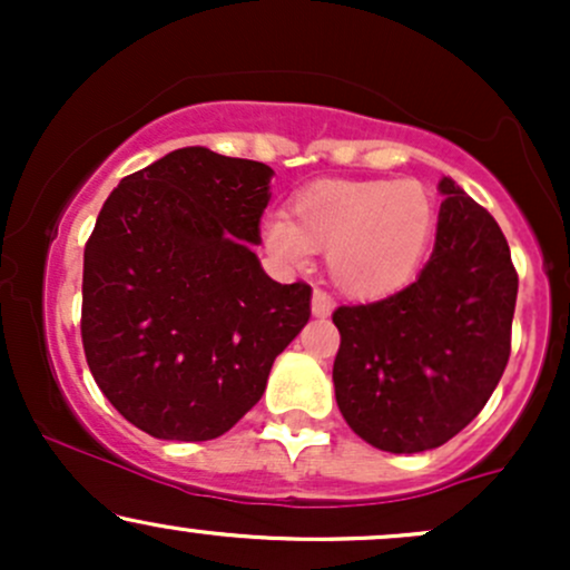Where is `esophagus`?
Segmentation results:
<instances>
[{
	"label": "esophagus",
	"mask_w": 570,
	"mask_h": 570,
	"mask_svg": "<svg viewBox=\"0 0 570 570\" xmlns=\"http://www.w3.org/2000/svg\"><path fill=\"white\" fill-rule=\"evenodd\" d=\"M311 307H313V316H318V318L330 316V313H332V299H330V294L322 292V289L313 292V303H311Z\"/></svg>",
	"instance_id": "34e87169"
}]
</instances>
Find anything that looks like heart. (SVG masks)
<instances>
[{
  "mask_svg": "<svg viewBox=\"0 0 570 570\" xmlns=\"http://www.w3.org/2000/svg\"><path fill=\"white\" fill-rule=\"evenodd\" d=\"M434 230V198L417 181L322 179L294 195L292 219H273L265 240L292 265L326 252L340 292L383 299L415 281Z\"/></svg>",
  "mask_w": 570,
  "mask_h": 570,
  "instance_id": "b5f03b06",
  "label": "heart"
}]
</instances>
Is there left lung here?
<instances>
[{"instance_id": "obj_1", "label": "left lung", "mask_w": 570, "mask_h": 570, "mask_svg": "<svg viewBox=\"0 0 570 570\" xmlns=\"http://www.w3.org/2000/svg\"><path fill=\"white\" fill-rule=\"evenodd\" d=\"M434 254L407 289L332 313L337 407L385 453H423L480 415L512 351L517 271L501 227L450 176Z\"/></svg>"}]
</instances>
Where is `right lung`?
<instances>
[{
	"mask_svg": "<svg viewBox=\"0 0 570 570\" xmlns=\"http://www.w3.org/2000/svg\"><path fill=\"white\" fill-rule=\"evenodd\" d=\"M273 168L206 147L126 176L85 244L82 348L112 407L176 442L230 431L311 318V286L259 265Z\"/></svg>",
	"mask_w": 570,
	"mask_h": 570,
	"instance_id": "1",
	"label": "right lung"
}]
</instances>
